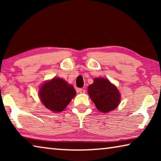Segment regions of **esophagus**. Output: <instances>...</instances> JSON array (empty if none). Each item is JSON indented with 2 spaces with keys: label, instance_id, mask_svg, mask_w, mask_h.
I'll return each instance as SVG.
<instances>
[{
  "label": "esophagus",
  "instance_id": "34e87169",
  "mask_svg": "<svg viewBox=\"0 0 161 161\" xmlns=\"http://www.w3.org/2000/svg\"><path fill=\"white\" fill-rule=\"evenodd\" d=\"M78 91H79V92H80V94H84V93H85V89H78Z\"/></svg>",
  "mask_w": 161,
  "mask_h": 161
}]
</instances>
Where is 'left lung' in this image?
Returning a JSON list of instances; mask_svg holds the SVG:
<instances>
[{
  "instance_id": "1",
  "label": "left lung",
  "mask_w": 161,
  "mask_h": 161,
  "mask_svg": "<svg viewBox=\"0 0 161 161\" xmlns=\"http://www.w3.org/2000/svg\"><path fill=\"white\" fill-rule=\"evenodd\" d=\"M88 94L97 109L103 113L115 109L121 99L116 86L103 78L94 79V83L88 87Z\"/></svg>"
}]
</instances>
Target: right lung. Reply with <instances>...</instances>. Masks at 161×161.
Returning a JSON list of instances; mask_svg holds the SVG:
<instances>
[{"mask_svg": "<svg viewBox=\"0 0 161 161\" xmlns=\"http://www.w3.org/2000/svg\"><path fill=\"white\" fill-rule=\"evenodd\" d=\"M75 95L74 86L60 78H53L45 82L39 93L45 107L55 112L63 111Z\"/></svg>", "mask_w": 161, "mask_h": 161, "instance_id": "1", "label": "right lung"}]
</instances>
